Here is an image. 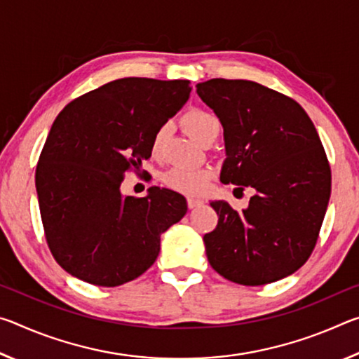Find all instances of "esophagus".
<instances>
[{"label":"esophagus","instance_id":"esophagus-1","mask_svg":"<svg viewBox=\"0 0 359 359\" xmlns=\"http://www.w3.org/2000/svg\"><path fill=\"white\" fill-rule=\"evenodd\" d=\"M187 204H188V209H194V208H199V205H203L204 203L201 201V199H188L187 201Z\"/></svg>","mask_w":359,"mask_h":359}]
</instances>
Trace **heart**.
Here are the masks:
<instances>
[{
    "mask_svg": "<svg viewBox=\"0 0 359 359\" xmlns=\"http://www.w3.org/2000/svg\"><path fill=\"white\" fill-rule=\"evenodd\" d=\"M182 128L185 130L188 136H191L194 141L204 142L205 137L218 130V121L214 115L201 111V109H191L182 117ZM168 136V126L163 125L155 131L151 139V151L158 155L163 150ZM212 179V172L209 169H190V168H171L163 175L165 185L179 193L188 194V196H198L205 191Z\"/></svg>",
    "mask_w": 359,
    "mask_h": 359,
    "instance_id": "heart-1",
    "label": "heart"
}]
</instances>
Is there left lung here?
<instances>
[{"label":"left lung","instance_id":"obj_1","mask_svg":"<svg viewBox=\"0 0 359 359\" xmlns=\"http://www.w3.org/2000/svg\"><path fill=\"white\" fill-rule=\"evenodd\" d=\"M196 93L223 125L220 180L253 188L242 212L210 203L218 224L204 236L210 266L258 287L291 276L317 244L331 196V168L318 133L290 96L252 81L210 79Z\"/></svg>","mask_w":359,"mask_h":359}]
</instances>
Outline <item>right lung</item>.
<instances>
[{
	"mask_svg": "<svg viewBox=\"0 0 359 359\" xmlns=\"http://www.w3.org/2000/svg\"><path fill=\"white\" fill-rule=\"evenodd\" d=\"M190 81L117 79L71 101L53 121L36 166L47 245L68 274L118 287L144 274L160 236L187 214L182 194L151 187L123 196L125 174H139L155 131L185 104Z\"/></svg>",
	"mask_w": 359,
	"mask_h": 359,
	"instance_id": "1",
	"label": "right lung"
}]
</instances>
